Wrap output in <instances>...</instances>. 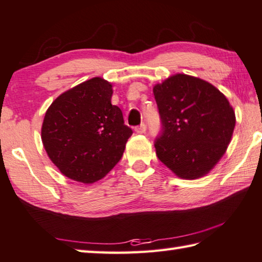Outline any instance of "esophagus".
I'll return each instance as SVG.
<instances>
[{
    "instance_id": "obj_1",
    "label": "esophagus",
    "mask_w": 262,
    "mask_h": 262,
    "mask_svg": "<svg viewBox=\"0 0 262 262\" xmlns=\"http://www.w3.org/2000/svg\"><path fill=\"white\" fill-rule=\"evenodd\" d=\"M145 130H147V126H145L144 123H141L140 126L135 127V132L137 134H143V133H145Z\"/></svg>"
}]
</instances>
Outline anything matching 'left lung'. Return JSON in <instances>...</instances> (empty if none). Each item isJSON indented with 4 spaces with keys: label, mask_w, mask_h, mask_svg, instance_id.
Here are the masks:
<instances>
[{
    "label": "left lung",
    "mask_w": 262,
    "mask_h": 262,
    "mask_svg": "<svg viewBox=\"0 0 262 262\" xmlns=\"http://www.w3.org/2000/svg\"><path fill=\"white\" fill-rule=\"evenodd\" d=\"M154 96L162 122L155 140L158 159L183 179L206 176L224 155L236 125L227 97L185 74L156 84Z\"/></svg>",
    "instance_id": "obj_1"
}]
</instances>
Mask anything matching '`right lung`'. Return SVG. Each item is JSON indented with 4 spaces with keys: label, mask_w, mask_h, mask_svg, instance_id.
Masks as SVG:
<instances>
[{
    "label": "right lung",
    "mask_w": 262,
    "mask_h": 262,
    "mask_svg": "<svg viewBox=\"0 0 262 262\" xmlns=\"http://www.w3.org/2000/svg\"><path fill=\"white\" fill-rule=\"evenodd\" d=\"M112 84L95 77L63 92L45 114L41 140L56 167L78 183L98 181L117 165L133 134L111 104Z\"/></svg>",
    "instance_id": "add662e5"
}]
</instances>
